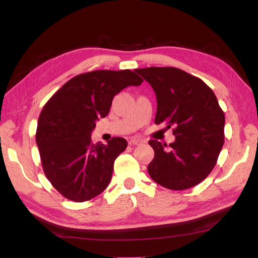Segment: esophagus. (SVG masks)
Masks as SVG:
<instances>
[{"label": "esophagus", "instance_id": "esophagus-1", "mask_svg": "<svg viewBox=\"0 0 258 258\" xmlns=\"http://www.w3.org/2000/svg\"><path fill=\"white\" fill-rule=\"evenodd\" d=\"M143 143L142 140L140 139H137V138H132L130 141H129V144L130 145H141Z\"/></svg>", "mask_w": 258, "mask_h": 258}]
</instances>
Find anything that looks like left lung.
I'll use <instances>...</instances> for the list:
<instances>
[{
    "label": "left lung",
    "instance_id": "obj_1",
    "mask_svg": "<svg viewBox=\"0 0 258 258\" xmlns=\"http://www.w3.org/2000/svg\"><path fill=\"white\" fill-rule=\"evenodd\" d=\"M150 83L157 98L155 123L173 127L175 141L150 140L155 152L147 167L156 183L172 190L196 186L211 173L224 145L225 115L209 86L173 67L137 71Z\"/></svg>",
    "mask_w": 258,
    "mask_h": 258
}]
</instances>
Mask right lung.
<instances>
[{
    "instance_id": "right-lung-1",
    "label": "right lung",
    "mask_w": 258,
    "mask_h": 258,
    "mask_svg": "<svg viewBox=\"0 0 258 258\" xmlns=\"http://www.w3.org/2000/svg\"><path fill=\"white\" fill-rule=\"evenodd\" d=\"M143 80L130 70H98L74 76L53 93L37 121L35 140L46 177L64 198L83 202L110 184L114 161L128 145L113 138L93 144L96 120L110 112L115 95Z\"/></svg>"
}]
</instances>
